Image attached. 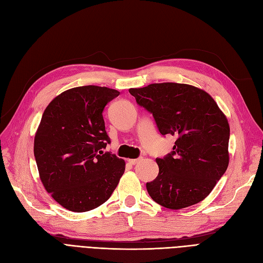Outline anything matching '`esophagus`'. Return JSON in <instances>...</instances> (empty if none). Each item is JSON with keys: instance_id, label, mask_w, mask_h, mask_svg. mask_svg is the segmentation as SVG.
Masks as SVG:
<instances>
[{"instance_id": "obj_1", "label": "esophagus", "mask_w": 263, "mask_h": 263, "mask_svg": "<svg viewBox=\"0 0 263 263\" xmlns=\"http://www.w3.org/2000/svg\"><path fill=\"white\" fill-rule=\"evenodd\" d=\"M141 160V158H138V159H129V160H128V162L130 163V164H136V163H138L139 161Z\"/></svg>"}]
</instances>
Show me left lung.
I'll return each instance as SVG.
<instances>
[{
	"mask_svg": "<svg viewBox=\"0 0 263 263\" xmlns=\"http://www.w3.org/2000/svg\"><path fill=\"white\" fill-rule=\"evenodd\" d=\"M153 114L162 136H176L173 150L157 158L158 177L147 182L153 200L180 210L203 201L229 162V124L209 93L193 85L165 82L129 89Z\"/></svg>",
	"mask_w": 263,
	"mask_h": 263,
	"instance_id": "left-lung-1",
	"label": "left lung"
}]
</instances>
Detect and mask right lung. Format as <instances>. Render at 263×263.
<instances>
[{"label": "right lung", "mask_w": 263, "mask_h": 263, "mask_svg": "<svg viewBox=\"0 0 263 263\" xmlns=\"http://www.w3.org/2000/svg\"><path fill=\"white\" fill-rule=\"evenodd\" d=\"M119 92L85 85L67 90L46 107L35 135L39 177L62 208L82 213L105 203L125 171V161L104 153L110 140L103 110Z\"/></svg>", "instance_id": "1"}]
</instances>
